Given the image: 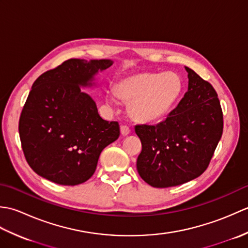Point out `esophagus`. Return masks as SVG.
I'll return each instance as SVG.
<instances>
[{"mask_svg":"<svg viewBox=\"0 0 248 248\" xmlns=\"http://www.w3.org/2000/svg\"><path fill=\"white\" fill-rule=\"evenodd\" d=\"M120 132H121V134H123V135H128L131 132V129H130L129 125L123 124L120 127Z\"/></svg>","mask_w":248,"mask_h":248,"instance_id":"obj_1","label":"esophagus"}]
</instances>
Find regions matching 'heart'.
I'll return each instance as SVG.
<instances>
[{
	"mask_svg": "<svg viewBox=\"0 0 248 248\" xmlns=\"http://www.w3.org/2000/svg\"><path fill=\"white\" fill-rule=\"evenodd\" d=\"M183 93V81L176 72H146L131 76L117 85L118 96L130 103V114L140 123L155 121L170 113ZM110 101L115 93L108 94Z\"/></svg>",
	"mask_w": 248,
	"mask_h": 248,
	"instance_id": "obj_1",
	"label": "heart"
}]
</instances>
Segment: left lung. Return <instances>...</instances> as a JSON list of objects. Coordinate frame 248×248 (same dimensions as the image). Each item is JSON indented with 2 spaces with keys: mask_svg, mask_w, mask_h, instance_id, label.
<instances>
[{
  "mask_svg": "<svg viewBox=\"0 0 248 248\" xmlns=\"http://www.w3.org/2000/svg\"><path fill=\"white\" fill-rule=\"evenodd\" d=\"M188 89L176 108L155 125L136 124L141 141L136 167L154 187L191 181L207 170L222 138L224 119L213 86L186 67Z\"/></svg>",
  "mask_w": 248,
  "mask_h": 248,
  "instance_id": "1",
  "label": "left lung"
}]
</instances>
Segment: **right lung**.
I'll list each match as a JSON object with an SVG mask.
<instances>
[{
    "label": "right lung",
    "instance_id": "1",
    "mask_svg": "<svg viewBox=\"0 0 248 248\" xmlns=\"http://www.w3.org/2000/svg\"><path fill=\"white\" fill-rule=\"evenodd\" d=\"M109 60L70 59L34 82L19 119L21 146L31 170L62 186H78L96 170L101 151L118 139L117 121L100 117L80 86L92 85Z\"/></svg>",
    "mask_w": 248,
    "mask_h": 248
}]
</instances>
